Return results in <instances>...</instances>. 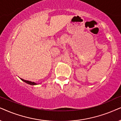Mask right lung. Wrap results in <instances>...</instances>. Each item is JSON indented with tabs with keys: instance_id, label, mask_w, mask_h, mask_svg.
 Returning <instances> with one entry per match:
<instances>
[{
	"instance_id": "right-lung-1",
	"label": "right lung",
	"mask_w": 121,
	"mask_h": 121,
	"mask_svg": "<svg viewBox=\"0 0 121 121\" xmlns=\"http://www.w3.org/2000/svg\"><path fill=\"white\" fill-rule=\"evenodd\" d=\"M21 80H22V81H23L24 82H25L26 83H28V84H29V85H37V83L34 82H31V81H27V80H25L24 79H22V78H20Z\"/></svg>"
}]
</instances>
